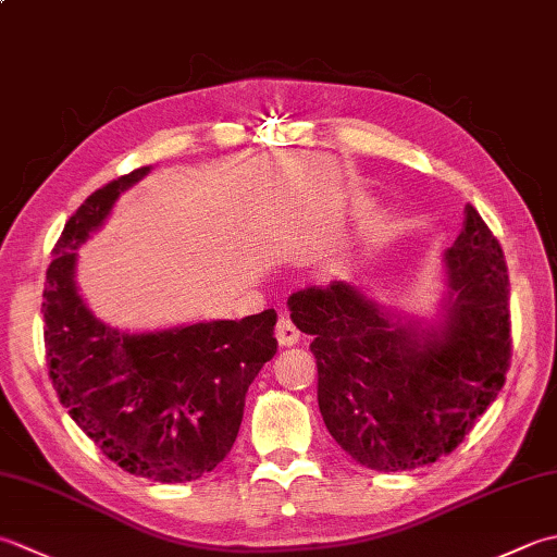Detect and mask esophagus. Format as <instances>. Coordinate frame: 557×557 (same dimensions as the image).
I'll list each match as a JSON object with an SVG mask.
<instances>
[{
	"label": "esophagus",
	"mask_w": 557,
	"mask_h": 557,
	"mask_svg": "<svg viewBox=\"0 0 557 557\" xmlns=\"http://www.w3.org/2000/svg\"><path fill=\"white\" fill-rule=\"evenodd\" d=\"M275 335H277V343L285 345V347L299 343V329H297V325H294V321L289 319V315H280Z\"/></svg>",
	"instance_id": "esophagus-1"
}]
</instances>
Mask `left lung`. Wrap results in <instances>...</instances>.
I'll use <instances>...</instances> for the list:
<instances>
[{
    "label": "left lung",
    "mask_w": 557,
    "mask_h": 557,
    "mask_svg": "<svg viewBox=\"0 0 557 557\" xmlns=\"http://www.w3.org/2000/svg\"><path fill=\"white\" fill-rule=\"evenodd\" d=\"M444 260L451 292L440 329L394 319L347 282L287 299L294 325L313 335L325 428L372 471H410L449 456L505 386L509 275L503 246L473 205Z\"/></svg>",
    "instance_id": "8db88e82"
}]
</instances>
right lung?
Segmentation results:
<instances>
[{
  "mask_svg": "<svg viewBox=\"0 0 557 557\" xmlns=\"http://www.w3.org/2000/svg\"><path fill=\"white\" fill-rule=\"evenodd\" d=\"M147 173L106 183L64 224L46 272L42 335L52 386L86 437L127 473L185 483L232 451L250 381L277 352V313L129 335L86 309L74 285L76 248Z\"/></svg>",
  "mask_w": 557,
  "mask_h": 557,
  "instance_id": "1",
  "label": "right lung"
}]
</instances>
